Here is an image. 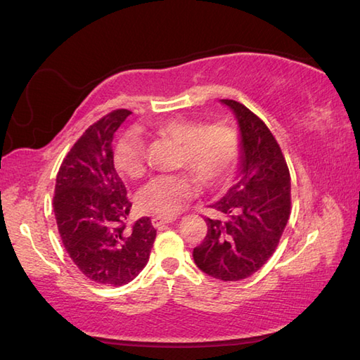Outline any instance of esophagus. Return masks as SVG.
Wrapping results in <instances>:
<instances>
[{
    "label": "esophagus",
    "instance_id": "obj_1",
    "mask_svg": "<svg viewBox=\"0 0 360 360\" xmlns=\"http://www.w3.org/2000/svg\"><path fill=\"white\" fill-rule=\"evenodd\" d=\"M174 221V218H168V217H153L151 218V223L154 228H160V226H165V224H170Z\"/></svg>",
    "mask_w": 360,
    "mask_h": 360
}]
</instances>
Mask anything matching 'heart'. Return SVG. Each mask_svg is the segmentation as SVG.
Masks as SVG:
<instances>
[{
	"mask_svg": "<svg viewBox=\"0 0 360 360\" xmlns=\"http://www.w3.org/2000/svg\"><path fill=\"white\" fill-rule=\"evenodd\" d=\"M156 131L181 143L179 167L190 168L206 184L228 178L234 168L238 153L237 137L226 126H201L192 120L173 118L158 123ZM114 164L118 173L126 178H142L146 160L143 140L139 134L129 132L118 139L114 148ZM196 192L198 182L192 173L159 174L140 188L137 206L146 214L173 217L186 207Z\"/></svg>",
	"mask_w": 360,
	"mask_h": 360,
	"instance_id": "1",
	"label": "heart"
}]
</instances>
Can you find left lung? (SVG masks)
<instances>
[{"mask_svg":"<svg viewBox=\"0 0 360 360\" xmlns=\"http://www.w3.org/2000/svg\"><path fill=\"white\" fill-rule=\"evenodd\" d=\"M236 117L240 156L236 181L210 207L207 234L193 250L196 266L220 281L255 274L276 250L290 217V174L273 134L234 100H220Z\"/></svg>","mask_w":360,"mask_h":360,"instance_id":"1","label":"left lung"}]
</instances>
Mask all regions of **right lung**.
Instances as JSON below:
<instances>
[{
	"label": "right lung",
	"mask_w": 360,
	"mask_h": 360,
	"mask_svg": "<svg viewBox=\"0 0 360 360\" xmlns=\"http://www.w3.org/2000/svg\"><path fill=\"white\" fill-rule=\"evenodd\" d=\"M132 112L118 109L82 134L56 176L54 215L70 259L90 281L118 287L145 269L156 229L142 217L126 229L132 204L114 165V134Z\"/></svg>",
	"instance_id": "1"
}]
</instances>
